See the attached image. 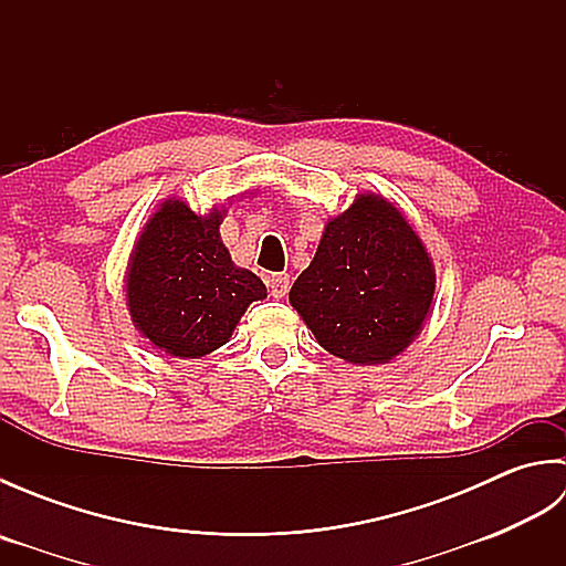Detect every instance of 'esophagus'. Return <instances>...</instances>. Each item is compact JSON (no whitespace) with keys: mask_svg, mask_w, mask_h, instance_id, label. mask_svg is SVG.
I'll return each instance as SVG.
<instances>
[{"mask_svg":"<svg viewBox=\"0 0 566 566\" xmlns=\"http://www.w3.org/2000/svg\"><path fill=\"white\" fill-rule=\"evenodd\" d=\"M268 286L274 298H284L286 292H290V274H270Z\"/></svg>","mask_w":566,"mask_h":566,"instance_id":"obj_1","label":"esophagus"}]
</instances>
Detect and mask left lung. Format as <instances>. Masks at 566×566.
Returning a JSON list of instances; mask_svg holds the SVG:
<instances>
[{
    "label": "left lung",
    "instance_id": "left-lung-1",
    "mask_svg": "<svg viewBox=\"0 0 566 566\" xmlns=\"http://www.w3.org/2000/svg\"><path fill=\"white\" fill-rule=\"evenodd\" d=\"M436 294V268L426 245L391 201L357 195L326 223L290 304L318 345L350 365H384L401 355Z\"/></svg>",
    "mask_w": 566,
    "mask_h": 566
}]
</instances>
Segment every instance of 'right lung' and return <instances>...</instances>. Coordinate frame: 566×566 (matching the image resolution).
I'll return each instance as SVG.
<instances>
[{
    "instance_id": "add662e5",
    "label": "right lung",
    "mask_w": 566,
    "mask_h": 566,
    "mask_svg": "<svg viewBox=\"0 0 566 566\" xmlns=\"http://www.w3.org/2000/svg\"><path fill=\"white\" fill-rule=\"evenodd\" d=\"M223 211L197 216L167 199L143 226L128 258L130 321L158 350L197 359L231 338L245 308L268 296L258 274L235 268L219 226Z\"/></svg>"
}]
</instances>
